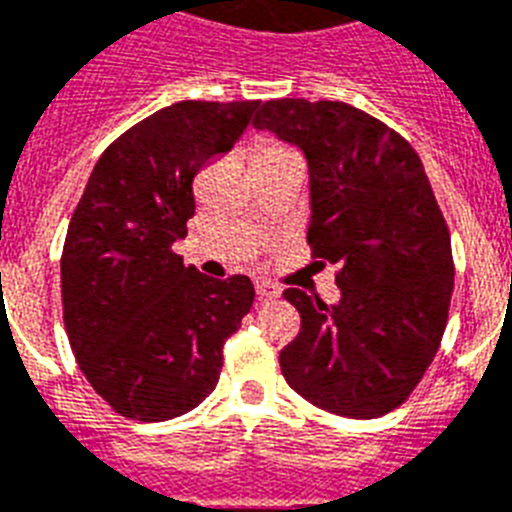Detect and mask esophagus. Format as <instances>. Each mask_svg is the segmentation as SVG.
<instances>
[{
    "instance_id": "34e87169",
    "label": "esophagus",
    "mask_w": 512,
    "mask_h": 512,
    "mask_svg": "<svg viewBox=\"0 0 512 512\" xmlns=\"http://www.w3.org/2000/svg\"><path fill=\"white\" fill-rule=\"evenodd\" d=\"M255 289H257V297H260V300H273V297L281 295V289L276 287V284H271V281H265V279L257 281Z\"/></svg>"
}]
</instances>
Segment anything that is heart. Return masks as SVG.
<instances>
[{"label":"heart","instance_id":"b5f03b06","mask_svg":"<svg viewBox=\"0 0 512 512\" xmlns=\"http://www.w3.org/2000/svg\"><path fill=\"white\" fill-rule=\"evenodd\" d=\"M300 159L295 148H289L287 143H279V140H263L260 146L255 148L252 154V162L255 167H265V164H279V162H295Z\"/></svg>","mask_w":512,"mask_h":512}]
</instances>
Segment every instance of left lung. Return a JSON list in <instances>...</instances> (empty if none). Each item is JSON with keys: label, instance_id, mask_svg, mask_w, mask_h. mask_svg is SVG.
I'll return each mask as SVG.
<instances>
[{"label": "left lung", "instance_id": "left-lung-1", "mask_svg": "<svg viewBox=\"0 0 512 512\" xmlns=\"http://www.w3.org/2000/svg\"><path fill=\"white\" fill-rule=\"evenodd\" d=\"M255 127L308 159V244L321 265H337L340 287L335 305L284 289L300 335L281 350V374L324 412H393L436 356L454 289L452 239L420 156L340 100H268Z\"/></svg>", "mask_w": 512, "mask_h": 512}]
</instances>
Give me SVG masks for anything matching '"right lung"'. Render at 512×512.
Instances as JSON below:
<instances>
[{
	"label": "right lung",
	"mask_w": 512,
	"mask_h": 512,
	"mask_svg": "<svg viewBox=\"0 0 512 512\" xmlns=\"http://www.w3.org/2000/svg\"><path fill=\"white\" fill-rule=\"evenodd\" d=\"M260 100H183L119 135L95 164L60 257L63 324L114 412L162 422L215 390L225 340L255 300L247 276L209 279L172 244L196 212L193 177L231 151Z\"/></svg>",
	"instance_id": "1"
}]
</instances>
